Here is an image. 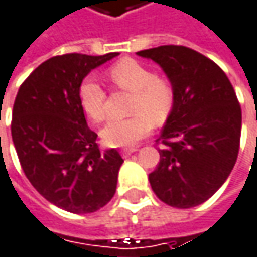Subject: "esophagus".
<instances>
[{
  "label": "esophagus",
  "instance_id": "34e87169",
  "mask_svg": "<svg viewBox=\"0 0 257 257\" xmlns=\"http://www.w3.org/2000/svg\"><path fill=\"white\" fill-rule=\"evenodd\" d=\"M135 151H138L136 147H127V148H122V150H121V154H122V157H128V156L133 154Z\"/></svg>",
  "mask_w": 257,
  "mask_h": 257
}]
</instances>
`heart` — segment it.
I'll list each match as a JSON object with an SVG mask.
<instances>
[{
	"label": "heart",
	"instance_id": "heart-1",
	"mask_svg": "<svg viewBox=\"0 0 257 257\" xmlns=\"http://www.w3.org/2000/svg\"><path fill=\"white\" fill-rule=\"evenodd\" d=\"M107 77L118 89L133 92L130 103L132 116L109 121L101 138L110 147H130L145 138L153 124H163L174 110L177 88L166 74H157L154 70L133 58H122L107 68ZM79 103L88 118L94 122L106 119L107 92L94 79L85 77L79 86Z\"/></svg>",
	"mask_w": 257,
	"mask_h": 257
}]
</instances>
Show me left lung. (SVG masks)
Returning <instances> with one entry per match:
<instances>
[{"label": "left lung", "mask_w": 257, "mask_h": 257, "mask_svg": "<svg viewBox=\"0 0 257 257\" xmlns=\"http://www.w3.org/2000/svg\"><path fill=\"white\" fill-rule=\"evenodd\" d=\"M174 80L177 100L157 144L160 162L150 174L156 196L175 208L208 200L232 172L239 151L241 106L226 73L180 45L139 51Z\"/></svg>", "instance_id": "1"}]
</instances>
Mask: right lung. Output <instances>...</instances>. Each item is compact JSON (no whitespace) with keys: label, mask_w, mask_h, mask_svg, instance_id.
<instances>
[{"label":"right lung","mask_w":257,"mask_h":257,"mask_svg":"<svg viewBox=\"0 0 257 257\" xmlns=\"http://www.w3.org/2000/svg\"><path fill=\"white\" fill-rule=\"evenodd\" d=\"M64 54L39 65L21 85L12 138L22 171L51 203L73 214L103 208L115 194L119 153L100 151L79 103V86L95 67L116 57Z\"/></svg>","instance_id":"1"}]
</instances>
